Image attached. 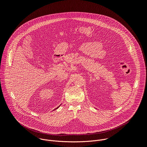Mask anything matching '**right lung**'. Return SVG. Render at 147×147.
I'll use <instances>...</instances> for the list:
<instances>
[{
    "mask_svg": "<svg viewBox=\"0 0 147 147\" xmlns=\"http://www.w3.org/2000/svg\"><path fill=\"white\" fill-rule=\"evenodd\" d=\"M60 106H59V107H60ZM59 107H57V108H56V109H54V110H56V109H58V108H59Z\"/></svg>",
    "mask_w": 147,
    "mask_h": 147,
    "instance_id": "1",
    "label": "right lung"
}]
</instances>
